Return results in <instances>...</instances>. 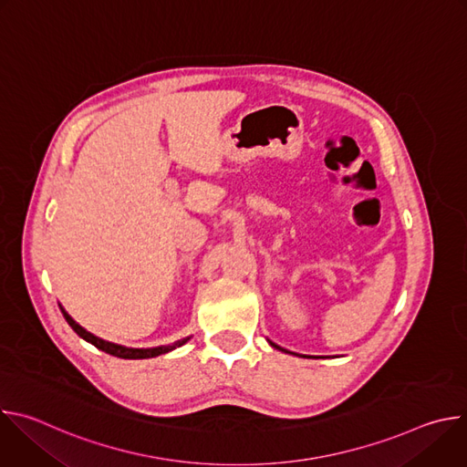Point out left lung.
Here are the masks:
<instances>
[{"label": "left lung", "instance_id": "obj_1", "mask_svg": "<svg viewBox=\"0 0 467 467\" xmlns=\"http://www.w3.org/2000/svg\"><path fill=\"white\" fill-rule=\"evenodd\" d=\"M272 346H274V348H277V349H281V348H279V346H275V344H272Z\"/></svg>", "mask_w": 467, "mask_h": 467}]
</instances>
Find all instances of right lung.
Returning <instances> with one entry per match:
<instances>
[{
	"instance_id": "right-lung-1",
	"label": "right lung",
	"mask_w": 467,
	"mask_h": 467,
	"mask_svg": "<svg viewBox=\"0 0 467 467\" xmlns=\"http://www.w3.org/2000/svg\"><path fill=\"white\" fill-rule=\"evenodd\" d=\"M60 312H62L64 319L68 321V325L78 332V335H79L83 340L90 342V344H92V346H96L98 349H101V351H105V353H109V355H112V357H118V358H153V357L164 355V353H168V351H171V349H175V348H179V346H182V344L186 342V340H179V342H175V344H171V346H164V348H151V349H132V348H123V346L110 344V342H105V340H101V338H98V337L90 335V332H88V330H85L81 325H78V323L70 317V314L66 312L62 306H60Z\"/></svg>"
}]
</instances>
